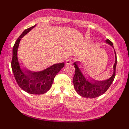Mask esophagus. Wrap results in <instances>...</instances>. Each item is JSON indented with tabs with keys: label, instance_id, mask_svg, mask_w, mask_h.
<instances>
[{
	"label": "esophagus",
	"instance_id": "obj_1",
	"mask_svg": "<svg viewBox=\"0 0 129 129\" xmlns=\"http://www.w3.org/2000/svg\"><path fill=\"white\" fill-rule=\"evenodd\" d=\"M72 64V61L70 60V59H68V60H67L65 62V64L66 65H68V64Z\"/></svg>",
	"mask_w": 129,
	"mask_h": 129
}]
</instances>
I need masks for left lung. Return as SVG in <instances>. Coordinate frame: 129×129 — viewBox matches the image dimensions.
<instances>
[{"mask_svg":"<svg viewBox=\"0 0 129 129\" xmlns=\"http://www.w3.org/2000/svg\"><path fill=\"white\" fill-rule=\"evenodd\" d=\"M107 44H110L113 47V43L109 39L105 40ZM115 53V63L114 64L113 74L108 79L104 81H96L92 79V78L87 79L83 74L80 68H79V64L80 62H75L74 63L75 67V74L73 78L74 86L79 95L83 98H95L103 94L113 82L116 76V67L117 64V57L116 52ZM91 80H90L89 79Z\"/></svg>","mask_w":129,"mask_h":129,"instance_id":"8db88e82","label":"left lung"}]
</instances>
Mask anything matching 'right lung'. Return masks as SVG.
Returning <instances> with one entry per match:
<instances>
[{"label":"right lung","mask_w":129,"mask_h":129,"mask_svg":"<svg viewBox=\"0 0 129 129\" xmlns=\"http://www.w3.org/2000/svg\"><path fill=\"white\" fill-rule=\"evenodd\" d=\"M36 25L25 29L16 41L13 48L11 69L19 86L25 92L31 94H43L50 90L53 79L58 72L64 66V63L55 64L43 71L31 72L21 70L17 58V50L20 39Z\"/></svg>","instance_id":"right-lung-1"}]
</instances>
